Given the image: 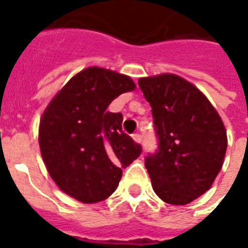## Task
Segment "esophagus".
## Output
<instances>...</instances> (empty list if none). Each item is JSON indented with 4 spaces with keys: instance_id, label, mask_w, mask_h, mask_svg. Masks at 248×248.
I'll return each instance as SVG.
<instances>
[{
    "instance_id": "obj_1",
    "label": "esophagus",
    "mask_w": 248,
    "mask_h": 248,
    "mask_svg": "<svg viewBox=\"0 0 248 248\" xmlns=\"http://www.w3.org/2000/svg\"><path fill=\"white\" fill-rule=\"evenodd\" d=\"M132 137H133V140L136 142H137V143H141V141H142L141 134H140V133H134V134H132Z\"/></svg>"
}]
</instances>
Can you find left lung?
I'll list each match as a JSON object with an SVG mask.
<instances>
[{
  "label": "left lung",
  "mask_w": 248,
  "mask_h": 248,
  "mask_svg": "<svg viewBox=\"0 0 248 248\" xmlns=\"http://www.w3.org/2000/svg\"><path fill=\"white\" fill-rule=\"evenodd\" d=\"M138 85L150 103L159 142L145 159L153 189L166 203L187 204L210 189L221 170L224 123L206 95L177 75L141 78Z\"/></svg>",
  "instance_id": "8db88e82"
}]
</instances>
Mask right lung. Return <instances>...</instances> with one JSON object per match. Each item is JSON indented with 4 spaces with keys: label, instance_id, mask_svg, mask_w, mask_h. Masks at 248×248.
Wrapping results in <instances>:
<instances>
[{
    "label": "right lung",
    "instance_id": "obj_1",
    "mask_svg": "<svg viewBox=\"0 0 248 248\" xmlns=\"http://www.w3.org/2000/svg\"><path fill=\"white\" fill-rule=\"evenodd\" d=\"M136 89L129 76L101 67L75 75L47 105L38 142L58 187L82 203L114 193L142 147L122 129V112L106 111L115 98Z\"/></svg>",
    "mask_w": 248,
    "mask_h": 248
}]
</instances>
